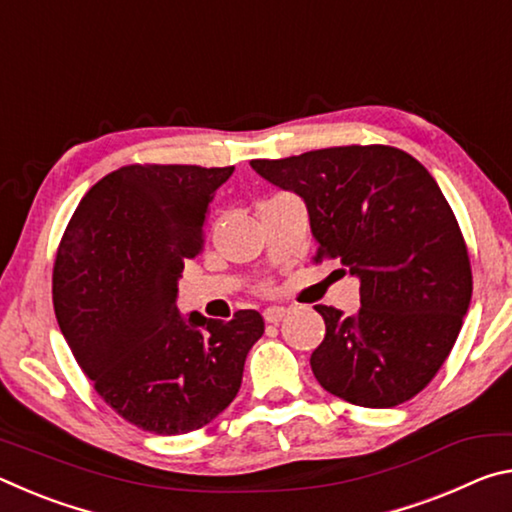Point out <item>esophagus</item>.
Here are the masks:
<instances>
[{
  "label": "esophagus",
  "instance_id": "1",
  "mask_svg": "<svg viewBox=\"0 0 512 512\" xmlns=\"http://www.w3.org/2000/svg\"><path fill=\"white\" fill-rule=\"evenodd\" d=\"M287 311V307H268L264 309V320L271 325H277L284 316H287Z\"/></svg>",
  "mask_w": 512,
  "mask_h": 512
}]
</instances>
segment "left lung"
<instances>
[{
  "label": "left lung",
  "mask_w": 512,
  "mask_h": 512,
  "mask_svg": "<svg viewBox=\"0 0 512 512\" xmlns=\"http://www.w3.org/2000/svg\"><path fill=\"white\" fill-rule=\"evenodd\" d=\"M307 205L314 262L359 277L361 307L318 305L325 339L311 354L318 384L341 400L391 409L418 395L452 352L472 298L458 221L436 180L395 146H332L250 160Z\"/></svg>",
  "instance_id": "obj_1"
}]
</instances>
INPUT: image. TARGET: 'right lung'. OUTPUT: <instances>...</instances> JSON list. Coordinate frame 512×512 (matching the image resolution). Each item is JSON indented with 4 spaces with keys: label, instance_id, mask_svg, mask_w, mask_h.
<instances>
[{
    "label": "right lung",
    "instance_id": "right-lung-1",
    "mask_svg": "<svg viewBox=\"0 0 512 512\" xmlns=\"http://www.w3.org/2000/svg\"><path fill=\"white\" fill-rule=\"evenodd\" d=\"M235 167L128 164L101 178L60 239L54 309L76 363L121 418L178 436L235 400L264 318L176 307L185 259L203 250L210 203Z\"/></svg>",
    "mask_w": 512,
    "mask_h": 512
}]
</instances>
